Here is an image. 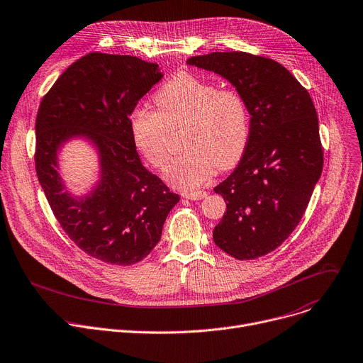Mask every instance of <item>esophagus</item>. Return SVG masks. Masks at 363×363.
I'll use <instances>...</instances> for the list:
<instances>
[{"mask_svg":"<svg viewBox=\"0 0 363 363\" xmlns=\"http://www.w3.org/2000/svg\"><path fill=\"white\" fill-rule=\"evenodd\" d=\"M181 195H182V199L192 200V201H199V200L206 199V196L208 195V192H206V191H195V192H182Z\"/></svg>","mask_w":363,"mask_h":363,"instance_id":"1","label":"esophagus"}]
</instances>
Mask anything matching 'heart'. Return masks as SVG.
<instances>
[{
    "label": "heart",
    "mask_w": 363,
    "mask_h": 363,
    "mask_svg": "<svg viewBox=\"0 0 363 363\" xmlns=\"http://www.w3.org/2000/svg\"><path fill=\"white\" fill-rule=\"evenodd\" d=\"M157 111L139 107L130 116L131 138L138 150L162 169L171 156V130L186 123L184 153L164 171L167 181L181 189L206 184L214 168L230 169L242 159L250 135L249 110L235 88L189 72H179L153 96Z\"/></svg>",
    "instance_id": "b5f03b06"
}]
</instances>
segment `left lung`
Instances as JSON below:
<instances>
[{
  "label": "left lung",
  "mask_w": 363,
  "mask_h": 363,
  "mask_svg": "<svg viewBox=\"0 0 363 363\" xmlns=\"http://www.w3.org/2000/svg\"><path fill=\"white\" fill-rule=\"evenodd\" d=\"M189 67L214 72L245 98L246 150L216 194L227 210L214 243L239 260L275 250L298 225L323 171L318 118L307 89L281 63L246 52L192 56Z\"/></svg>",
  "instance_id": "1"
}]
</instances>
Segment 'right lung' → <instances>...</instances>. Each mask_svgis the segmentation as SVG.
Returning a JSON list of instances; mask_svg holds the SVG:
<instances>
[{
	"label": "right lung",
	"instance_id": "right-lung-1",
	"mask_svg": "<svg viewBox=\"0 0 363 363\" xmlns=\"http://www.w3.org/2000/svg\"><path fill=\"white\" fill-rule=\"evenodd\" d=\"M157 63L128 55L89 53L43 96L36 118V172L71 240L111 265H133L157 245L179 195L149 172L136 152L130 116L162 79ZM72 140L97 153L99 179L75 196L60 177L58 153Z\"/></svg>",
	"mask_w": 363,
	"mask_h": 363
}]
</instances>
